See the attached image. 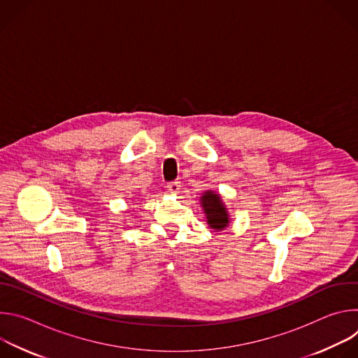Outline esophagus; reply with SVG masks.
<instances>
[{
    "label": "esophagus",
    "instance_id": "1",
    "mask_svg": "<svg viewBox=\"0 0 358 358\" xmlns=\"http://www.w3.org/2000/svg\"><path fill=\"white\" fill-rule=\"evenodd\" d=\"M180 188H181V184H180L178 181H171V182L167 184V189H169L171 194H178Z\"/></svg>",
    "mask_w": 358,
    "mask_h": 358
}]
</instances>
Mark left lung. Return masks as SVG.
I'll return each instance as SVG.
<instances>
[{
	"label": "left lung",
	"mask_w": 358,
	"mask_h": 358,
	"mask_svg": "<svg viewBox=\"0 0 358 358\" xmlns=\"http://www.w3.org/2000/svg\"><path fill=\"white\" fill-rule=\"evenodd\" d=\"M201 207L207 217V224L215 231H222L229 225V215L224 206L220 194L214 191H206L202 194Z\"/></svg>",
	"instance_id": "1"
}]
</instances>
